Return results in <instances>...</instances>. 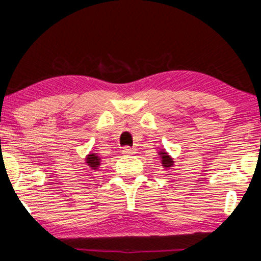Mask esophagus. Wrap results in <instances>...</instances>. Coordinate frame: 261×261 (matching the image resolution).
<instances>
[{
	"instance_id": "1",
	"label": "esophagus",
	"mask_w": 261,
	"mask_h": 261,
	"mask_svg": "<svg viewBox=\"0 0 261 261\" xmlns=\"http://www.w3.org/2000/svg\"><path fill=\"white\" fill-rule=\"evenodd\" d=\"M122 153H123V155H131V154L136 153V151H135V149H134V148H131V147H129V146H125V147H123Z\"/></svg>"
}]
</instances>
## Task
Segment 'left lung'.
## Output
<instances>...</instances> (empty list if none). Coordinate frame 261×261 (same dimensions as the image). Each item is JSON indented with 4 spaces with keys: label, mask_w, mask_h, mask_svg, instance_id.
Wrapping results in <instances>:
<instances>
[{
    "label": "left lung",
    "mask_w": 261,
    "mask_h": 261,
    "mask_svg": "<svg viewBox=\"0 0 261 261\" xmlns=\"http://www.w3.org/2000/svg\"><path fill=\"white\" fill-rule=\"evenodd\" d=\"M160 155H161V160H162V164L164 168H170L172 165V159L170 158L168 155V153H165V151H160Z\"/></svg>",
    "instance_id": "left-lung-1"
}]
</instances>
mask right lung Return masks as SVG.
<instances>
[{"mask_svg": "<svg viewBox=\"0 0 261 261\" xmlns=\"http://www.w3.org/2000/svg\"><path fill=\"white\" fill-rule=\"evenodd\" d=\"M87 163L91 169H98V165L100 163V159L96 154H90L87 158Z\"/></svg>", "mask_w": 261, "mask_h": 261, "instance_id": "1", "label": "right lung"}]
</instances>
